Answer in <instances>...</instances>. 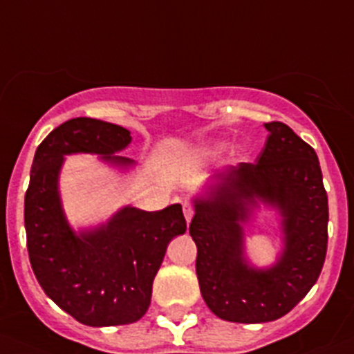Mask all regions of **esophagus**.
<instances>
[{"label": "esophagus", "mask_w": 354, "mask_h": 354, "mask_svg": "<svg viewBox=\"0 0 354 354\" xmlns=\"http://www.w3.org/2000/svg\"><path fill=\"white\" fill-rule=\"evenodd\" d=\"M183 213H185V218H186V221H192V218H193V215H195V209H193V205L192 203H188V201H185L183 203Z\"/></svg>", "instance_id": "1"}]
</instances>
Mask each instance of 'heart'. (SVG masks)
Masks as SVG:
<instances>
[{
  "mask_svg": "<svg viewBox=\"0 0 354 354\" xmlns=\"http://www.w3.org/2000/svg\"><path fill=\"white\" fill-rule=\"evenodd\" d=\"M220 147H221L220 145H215V146H207V147H203V149H201V153H203L205 156H212V154L218 153Z\"/></svg>",
  "mask_w": 354,
  "mask_h": 354,
  "instance_id": "1",
  "label": "heart"
}]
</instances>
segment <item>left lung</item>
Masks as SVG:
<instances>
[{"instance_id":"left-lung-1","label":"left lung","mask_w":354,"mask_h":354,"mask_svg":"<svg viewBox=\"0 0 354 354\" xmlns=\"http://www.w3.org/2000/svg\"><path fill=\"white\" fill-rule=\"evenodd\" d=\"M269 131L255 162L216 171L193 198L196 275L201 296L220 319L243 324L286 316L322 270L328 248V195L316 151L282 122ZM278 209L283 248L260 270L246 259L245 227L259 203Z\"/></svg>"}]
</instances>
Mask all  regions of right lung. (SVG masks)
Returning <instances> with one entry per match:
<instances>
[{"instance_id": "obj_1", "label": "right lung", "mask_w": 354, "mask_h": 354, "mask_svg": "<svg viewBox=\"0 0 354 354\" xmlns=\"http://www.w3.org/2000/svg\"><path fill=\"white\" fill-rule=\"evenodd\" d=\"M131 141L129 131L99 119L60 124L37 147L25 195L26 247L38 284L58 308L94 328L145 316L168 243L186 232L180 203L159 212L127 205L106 223L79 232L70 227L58 192L65 156L97 154L129 169L134 159L115 153Z\"/></svg>"}]
</instances>
